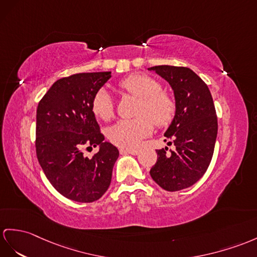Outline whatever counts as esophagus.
I'll list each match as a JSON object with an SVG mask.
<instances>
[{
  "instance_id": "34e87169",
  "label": "esophagus",
  "mask_w": 257,
  "mask_h": 257,
  "mask_svg": "<svg viewBox=\"0 0 257 257\" xmlns=\"http://www.w3.org/2000/svg\"><path fill=\"white\" fill-rule=\"evenodd\" d=\"M121 153H126V154H130V155H139L140 152L137 149H128V148H121L120 149Z\"/></svg>"
}]
</instances>
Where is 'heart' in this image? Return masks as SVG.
Masks as SVG:
<instances>
[{"instance_id": "heart-1", "label": "heart", "mask_w": 257, "mask_h": 257, "mask_svg": "<svg viewBox=\"0 0 257 257\" xmlns=\"http://www.w3.org/2000/svg\"><path fill=\"white\" fill-rule=\"evenodd\" d=\"M118 88L140 99L132 120L117 122L109 131L110 141L115 145L133 149L153 131V122L157 126H166L176 114V101L167 91L160 90L157 79L145 74H132L118 83ZM91 110L96 116L109 121L114 115V103L105 89L98 90L91 101Z\"/></svg>"}]
</instances>
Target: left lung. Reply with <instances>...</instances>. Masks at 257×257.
<instances>
[{"instance_id":"8db88e82","label":"left lung","mask_w":257,"mask_h":257,"mask_svg":"<svg viewBox=\"0 0 257 257\" xmlns=\"http://www.w3.org/2000/svg\"><path fill=\"white\" fill-rule=\"evenodd\" d=\"M148 70L170 84L176 99V114L165 133L168 145L176 149L156 150L158 158L150 176L164 190L176 192L196 183L210 164L218 131L215 104L208 86L191 68L158 65Z\"/></svg>"}]
</instances>
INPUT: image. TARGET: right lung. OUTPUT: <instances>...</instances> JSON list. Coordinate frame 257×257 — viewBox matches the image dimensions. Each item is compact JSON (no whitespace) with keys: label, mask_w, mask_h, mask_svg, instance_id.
I'll return each instance as SVG.
<instances>
[{"label":"right lung","mask_w":257,"mask_h":257,"mask_svg":"<svg viewBox=\"0 0 257 257\" xmlns=\"http://www.w3.org/2000/svg\"><path fill=\"white\" fill-rule=\"evenodd\" d=\"M111 72L79 73L50 87L37 108L36 153L47 179L68 199L91 203L107 192L118 150L104 142L91 101ZM99 146L92 159L82 149Z\"/></svg>","instance_id":"add662e5"}]
</instances>
